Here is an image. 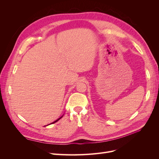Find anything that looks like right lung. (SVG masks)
Returning <instances> with one entry per match:
<instances>
[{"label":"right lung","instance_id":"right-lung-1","mask_svg":"<svg viewBox=\"0 0 159 159\" xmlns=\"http://www.w3.org/2000/svg\"><path fill=\"white\" fill-rule=\"evenodd\" d=\"M63 116H64V115H62V116H61V117H60V118H59V119H57V120H56V121H54V122H53V123H51V124H53V123H56V122H57V121H59V120H60V119H61V117H63Z\"/></svg>","mask_w":159,"mask_h":159}]
</instances>
